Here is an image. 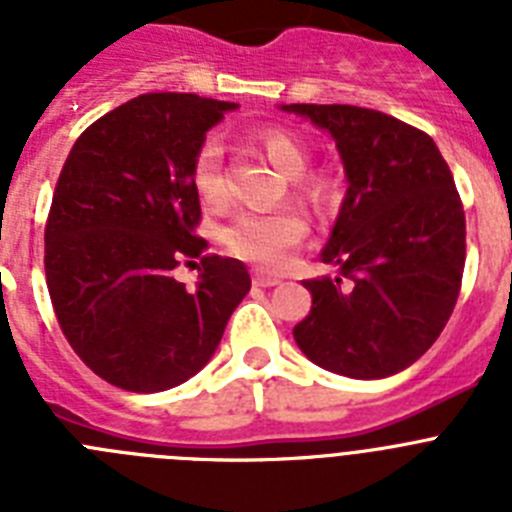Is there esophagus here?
Here are the masks:
<instances>
[{"label":"esophagus","mask_w":512,"mask_h":512,"mask_svg":"<svg viewBox=\"0 0 512 512\" xmlns=\"http://www.w3.org/2000/svg\"><path fill=\"white\" fill-rule=\"evenodd\" d=\"M279 282H282V279L271 277V274H259V271L253 274V284H256V287H277Z\"/></svg>","instance_id":"34e87169"}]
</instances>
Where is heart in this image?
Listing matches in <instances>:
<instances>
[{"label":"heart","instance_id":"heart-1","mask_svg":"<svg viewBox=\"0 0 512 512\" xmlns=\"http://www.w3.org/2000/svg\"><path fill=\"white\" fill-rule=\"evenodd\" d=\"M259 146L264 148L266 158L277 166L282 174L297 176L307 166V148L295 135L284 133L279 128L261 130ZM194 192L200 194L205 205H223L228 197L223 174V148L217 140H205L194 156L192 164ZM305 192L310 200H325V184L320 179H307ZM305 220L295 210H246L230 220L223 228V243L230 253L251 261V264L277 269L287 261L289 248L305 238Z\"/></svg>","mask_w":512,"mask_h":512}]
</instances>
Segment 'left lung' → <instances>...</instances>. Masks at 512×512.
<instances>
[{
	"instance_id": "1",
	"label": "left lung",
	"mask_w": 512,
	"mask_h": 512,
	"mask_svg": "<svg viewBox=\"0 0 512 512\" xmlns=\"http://www.w3.org/2000/svg\"><path fill=\"white\" fill-rule=\"evenodd\" d=\"M336 140L346 197L320 251L338 277L307 279L312 307L295 341L351 379L408 369L441 336L459 297L467 223L431 135L354 104H282Z\"/></svg>"
}]
</instances>
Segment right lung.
<instances>
[{
	"instance_id": "add662e5",
	"label": "right lung",
	"mask_w": 512,
	"mask_h": 512,
	"mask_svg": "<svg viewBox=\"0 0 512 512\" xmlns=\"http://www.w3.org/2000/svg\"><path fill=\"white\" fill-rule=\"evenodd\" d=\"M235 107L140 94L89 125L58 176L45 225L53 310L79 359L120 390L151 395L194 377L251 289L241 261L205 253L194 235V156ZM184 258L203 264L194 290L173 279Z\"/></svg>"
}]
</instances>
